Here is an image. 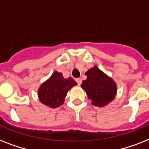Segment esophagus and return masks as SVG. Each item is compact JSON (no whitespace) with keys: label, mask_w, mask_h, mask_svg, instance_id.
I'll return each mask as SVG.
<instances>
[{"label":"esophagus","mask_w":149,"mask_h":149,"mask_svg":"<svg viewBox=\"0 0 149 149\" xmlns=\"http://www.w3.org/2000/svg\"><path fill=\"white\" fill-rule=\"evenodd\" d=\"M76 81L77 82V84H78V85H81V84H82V79H80V78H77V79H76Z\"/></svg>","instance_id":"34e87169"}]
</instances>
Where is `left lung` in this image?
Returning <instances> with one entry per match:
<instances>
[{
	"mask_svg": "<svg viewBox=\"0 0 149 149\" xmlns=\"http://www.w3.org/2000/svg\"><path fill=\"white\" fill-rule=\"evenodd\" d=\"M86 79L83 81L81 87L86 92L87 97L96 107L107 106L115 98L117 84L111 77L104 73L97 65L85 72Z\"/></svg>",
	"mask_w": 149,
	"mask_h": 149,
	"instance_id": "1",
	"label": "left lung"
}]
</instances>
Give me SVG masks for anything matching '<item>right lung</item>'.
<instances>
[{
    "mask_svg": "<svg viewBox=\"0 0 149 149\" xmlns=\"http://www.w3.org/2000/svg\"><path fill=\"white\" fill-rule=\"evenodd\" d=\"M77 84L72 78L65 79L63 73L55 71L39 86L38 90L39 101L51 108L58 107L64 103L68 91Z\"/></svg>",
    "mask_w": 149,
    "mask_h": 149,
    "instance_id": "add662e5",
    "label": "right lung"
}]
</instances>
